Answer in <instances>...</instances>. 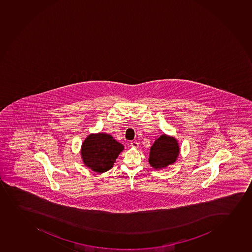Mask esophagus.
Returning <instances> with one entry per match:
<instances>
[{"label": "esophagus", "instance_id": "esophagus-1", "mask_svg": "<svg viewBox=\"0 0 252 252\" xmlns=\"http://www.w3.org/2000/svg\"><path fill=\"white\" fill-rule=\"evenodd\" d=\"M130 146H131V147H133V148H138L139 145L136 141H131V142H130Z\"/></svg>", "mask_w": 252, "mask_h": 252}]
</instances>
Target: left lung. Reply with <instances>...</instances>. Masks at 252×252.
<instances>
[{"instance_id":"8db88e82","label":"left lung","mask_w":252,"mask_h":252,"mask_svg":"<svg viewBox=\"0 0 252 252\" xmlns=\"http://www.w3.org/2000/svg\"><path fill=\"white\" fill-rule=\"evenodd\" d=\"M180 154L178 141L174 136L162 134L150 149L149 164L155 170H160L176 162Z\"/></svg>"}]
</instances>
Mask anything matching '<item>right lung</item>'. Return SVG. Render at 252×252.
Wrapping results in <instances>:
<instances>
[{
	"mask_svg": "<svg viewBox=\"0 0 252 252\" xmlns=\"http://www.w3.org/2000/svg\"><path fill=\"white\" fill-rule=\"evenodd\" d=\"M124 146L109 134L104 132L90 134L81 144L82 162L92 171L103 173L113 167Z\"/></svg>",
	"mask_w": 252,
	"mask_h": 252,
	"instance_id": "right-lung-1",
	"label": "right lung"
}]
</instances>
